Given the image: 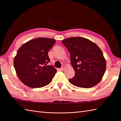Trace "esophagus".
Instances as JSON below:
<instances>
[{"label": "esophagus", "mask_w": 121, "mask_h": 121, "mask_svg": "<svg viewBox=\"0 0 121 121\" xmlns=\"http://www.w3.org/2000/svg\"><path fill=\"white\" fill-rule=\"evenodd\" d=\"M65 66H63V67H61V68L60 69V71H63L64 69H65Z\"/></svg>", "instance_id": "34e87169"}]
</instances>
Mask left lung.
Listing matches in <instances>:
<instances>
[{
  "label": "left lung",
  "instance_id": "8db88e82",
  "mask_svg": "<svg viewBox=\"0 0 121 121\" xmlns=\"http://www.w3.org/2000/svg\"><path fill=\"white\" fill-rule=\"evenodd\" d=\"M70 53L75 75L69 81L73 86L90 88L100 82L106 70V61L101 50L89 39L71 37L62 40Z\"/></svg>",
  "mask_w": 121,
  "mask_h": 121
}]
</instances>
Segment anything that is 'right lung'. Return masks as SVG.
<instances>
[{
  "mask_svg": "<svg viewBox=\"0 0 121 121\" xmlns=\"http://www.w3.org/2000/svg\"><path fill=\"white\" fill-rule=\"evenodd\" d=\"M55 43L53 39L37 38L18 49L13 65L17 75L23 83L37 88L47 86L52 81L56 70L47 64L50 61L49 51Z\"/></svg>",
  "mask_w": 121,
  "mask_h": 121,
  "instance_id": "right-lung-1",
  "label": "right lung"
}]
</instances>
